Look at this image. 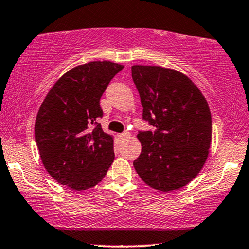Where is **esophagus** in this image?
I'll return each mask as SVG.
<instances>
[{
    "instance_id": "1",
    "label": "esophagus",
    "mask_w": 249,
    "mask_h": 249,
    "mask_svg": "<svg viewBox=\"0 0 249 249\" xmlns=\"http://www.w3.org/2000/svg\"><path fill=\"white\" fill-rule=\"evenodd\" d=\"M130 132H127V131H125V132H123L122 134H119L118 137H119V139H122V140H125V139H127L128 137H130Z\"/></svg>"
}]
</instances>
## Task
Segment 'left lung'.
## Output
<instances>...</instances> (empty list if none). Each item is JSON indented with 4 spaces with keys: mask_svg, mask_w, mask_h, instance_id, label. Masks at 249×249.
Listing matches in <instances>:
<instances>
[{
    "mask_svg": "<svg viewBox=\"0 0 249 249\" xmlns=\"http://www.w3.org/2000/svg\"><path fill=\"white\" fill-rule=\"evenodd\" d=\"M143 107L156 130L140 131L142 150L133 161L144 183L167 192L184 187L203 168L212 141L206 99L187 76L159 66H132Z\"/></svg>",
    "mask_w": 249,
    "mask_h": 249,
    "instance_id": "8db88e82",
    "label": "left lung"
}]
</instances>
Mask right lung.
Listing matches in <instances>:
<instances>
[{"label": "right lung", "instance_id": "add662e5", "mask_svg": "<svg viewBox=\"0 0 249 249\" xmlns=\"http://www.w3.org/2000/svg\"><path fill=\"white\" fill-rule=\"evenodd\" d=\"M124 66L93 61L66 72L49 91L35 122L42 163L58 183L86 190L105 178L115 159L114 140L102 131L100 99Z\"/></svg>", "mask_w": 249, "mask_h": 249}]
</instances>
